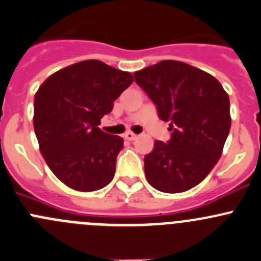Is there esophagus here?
I'll use <instances>...</instances> for the list:
<instances>
[{
  "label": "esophagus",
  "instance_id": "esophagus-1",
  "mask_svg": "<svg viewBox=\"0 0 261 261\" xmlns=\"http://www.w3.org/2000/svg\"><path fill=\"white\" fill-rule=\"evenodd\" d=\"M136 134H134V133H131V131H127V133L125 134V139L126 140H135L136 139Z\"/></svg>",
  "mask_w": 261,
  "mask_h": 261
}]
</instances>
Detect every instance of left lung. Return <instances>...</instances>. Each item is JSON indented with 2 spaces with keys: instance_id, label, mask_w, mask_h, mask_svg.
Segmentation results:
<instances>
[{
  "instance_id": "obj_1",
  "label": "left lung",
  "mask_w": 261,
  "mask_h": 261,
  "mask_svg": "<svg viewBox=\"0 0 261 261\" xmlns=\"http://www.w3.org/2000/svg\"><path fill=\"white\" fill-rule=\"evenodd\" d=\"M134 76L173 131L144 158L146 179L162 192L187 191L221 158L231 128L228 94L211 74L179 61H161Z\"/></svg>"
}]
</instances>
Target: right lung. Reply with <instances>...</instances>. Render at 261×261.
<instances>
[{"label": "right lung", "mask_w": 261, "mask_h": 261, "mask_svg": "<svg viewBox=\"0 0 261 261\" xmlns=\"http://www.w3.org/2000/svg\"><path fill=\"white\" fill-rule=\"evenodd\" d=\"M133 82L130 72L87 60L58 70L35 93L33 125L39 150L70 189L97 191L112 181L123 139L98 126Z\"/></svg>", "instance_id": "add662e5"}]
</instances>
